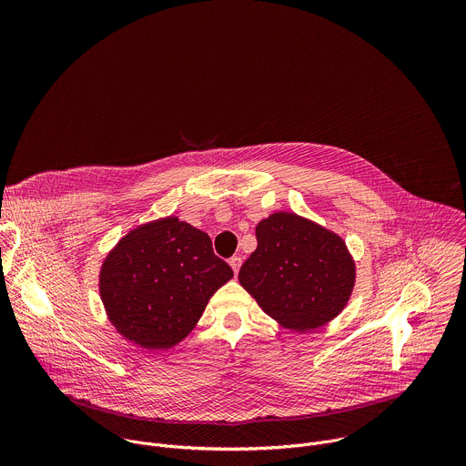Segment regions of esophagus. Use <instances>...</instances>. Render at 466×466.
Wrapping results in <instances>:
<instances>
[{"mask_svg": "<svg viewBox=\"0 0 466 466\" xmlns=\"http://www.w3.org/2000/svg\"><path fill=\"white\" fill-rule=\"evenodd\" d=\"M241 258L239 256H232L230 259H228V263H230V268H232V271H234V275H238V271H239V268H241Z\"/></svg>", "mask_w": 466, "mask_h": 466, "instance_id": "1", "label": "esophagus"}]
</instances>
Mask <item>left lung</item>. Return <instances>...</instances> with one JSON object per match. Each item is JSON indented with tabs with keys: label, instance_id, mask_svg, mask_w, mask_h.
<instances>
[{
	"label": "left lung",
	"instance_id": "left-lung-1",
	"mask_svg": "<svg viewBox=\"0 0 466 466\" xmlns=\"http://www.w3.org/2000/svg\"><path fill=\"white\" fill-rule=\"evenodd\" d=\"M256 239L238 280L273 320L304 334L345 309L358 269L338 232L295 212H275L256 225Z\"/></svg>",
	"mask_w": 466,
	"mask_h": 466
}]
</instances>
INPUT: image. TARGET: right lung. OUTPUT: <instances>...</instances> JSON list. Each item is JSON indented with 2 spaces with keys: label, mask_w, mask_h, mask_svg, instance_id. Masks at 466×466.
Here are the masks:
<instances>
[{
  "label": "right lung",
  "mask_w": 466,
  "mask_h": 466,
  "mask_svg": "<svg viewBox=\"0 0 466 466\" xmlns=\"http://www.w3.org/2000/svg\"><path fill=\"white\" fill-rule=\"evenodd\" d=\"M232 277L207 232L166 216L130 228L108 250L97 286L106 319L123 339L144 350H169Z\"/></svg>",
  "instance_id": "obj_1"
}]
</instances>
